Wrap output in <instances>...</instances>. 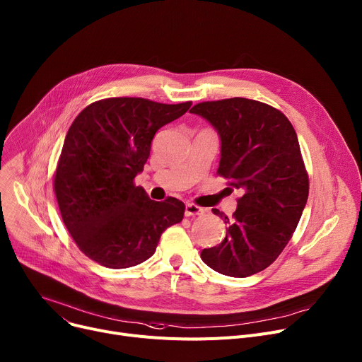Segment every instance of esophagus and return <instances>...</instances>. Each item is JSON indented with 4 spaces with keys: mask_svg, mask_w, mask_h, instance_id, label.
Returning a JSON list of instances; mask_svg holds the SVG:
<instances>
[{
    "mask_svg": "<svg viewBox=\"0 0 362 362\" xmlns=\"http://www.w3.org/2000/svg\"><path fill=\"white\" fill-rule=\"evenodd\" d=\"M205 212L204 208L195 205V204H186V208H185V215L186 216H190V215H202Z\"/></svg>",
    "mask_w": 362,
    "mask_h": 362,
    "instance_id": "1",
    "label": "esophagus"
}]
</instances>
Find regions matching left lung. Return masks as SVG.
I'll return each mask as SVG.
<instances>
[{
	"instance_id": "1",
	"label": "left lung",
	"mask_w": 362,
	"mask_h": 362,
	"mask_svg": "<svg viewBox=\"0 0 362 362\" xmlns=\"http://www.w3.org/2000/svg\"><path fill=\"white\" fill-rule=\"evenodd\" d=\"M221 139L216 173L242 192L221 245L201 252L216 272L246 278L268 268L290 242L308 198V175L294 127L278 109L245 98L190 109Z\"/></svg>"
}]
</instances>
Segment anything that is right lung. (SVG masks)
Segmentation results:
<instances>
[{
  "label": "right lung",
  "mask_w": 362,
  "mask_h": 362,
  "mask_svg": "<svg viewBox=\"0 0 362 362\" xmlns=\"http://www.w3.org/2000/svg\"><path fill=\"white\" fill-rule=\"evenodd\" d=\"M190 105L110 98L88 105L69 127L54 190L71 237L102 267L124 269L147 260L163 231L183 220L182 201H153L134 179L150 157L156 132Z\"/></svg>",
  "instance_id": "1"
}]
</instances>
